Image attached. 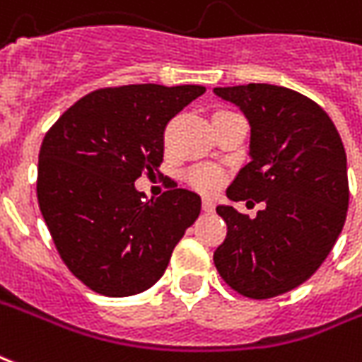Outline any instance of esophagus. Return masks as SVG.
Segmentation results:
<instances>
[{"label":"esophagus","mask_w":362,"mask_h":362,"mask_svg":"<svg viewBox=\"0 0 362 362\" xmlns=\"http://www.w3.org/2000/svg\"><path fill=\"white\" fill-rule=\"evenodd\" d=\"M202 207H203V211H205V213H213V211H215V202H213L211 197H203Z\"/></svg>","instance_id":"1"}]
</instances>
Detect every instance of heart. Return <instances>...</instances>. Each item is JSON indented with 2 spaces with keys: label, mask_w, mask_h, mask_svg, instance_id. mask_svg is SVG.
Listing matches in <instances>:
<instances>
[{
  "label": "heart",
  "mask_w": 362,
  "mask_h": 362,
  "mask_svg": "<svg viewBox=\"0 0 362 362\" xmlns=\"http://www.w3.org/2000/svg\"><path fill=\"white\" fill-rule=\"evenodd\" d=\"M188 182L199 192H213L221 186L222 174L213 167H197L188 174Z\"/></svg>",
  "instance_id": "obj_1"
}]
</instances>
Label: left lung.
<instances>
[{"label": "left lung", "mask_w": 362, "mask_h": 362, "mask_svg": "<svg viewBox=\"0 0 362 362\" xmlns=\"http://www.w3.org/2000/svg\"><path fill=\"white\" fill-rule=\"evenodd\" d=\"M215 93L251 124V160L226 195L264 207L255 218L216 207L228 232L213 261L240 296H282L317 272L341 234L349 207L344 144L322 107L290 88L247 84Z\"/></svg>", "instance_id": "left-lung-1"}]
</instances>
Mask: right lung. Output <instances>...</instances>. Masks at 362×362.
Segmentation results:
<instances>
[{"mask_svg":"<svg viewBox=\"0 0 362 362\" xmlns=\"http://www.w3.org/2000/svg\"><path fill=\"white\" fill-rule=\"evenodd\" d=\"M203 86L130 84L78 99L45 134L38 159L40 211L59 255L80 282L107 297L151 288L202 211L174 182L141 202L134 188L163 163L170 120Z\"/></svg>","mask_w":362,"mask_h":362,"instance_id":"1","label":"right lung"}]
</instances>
